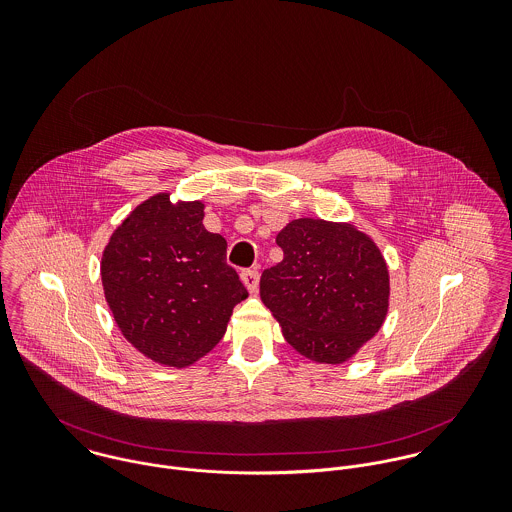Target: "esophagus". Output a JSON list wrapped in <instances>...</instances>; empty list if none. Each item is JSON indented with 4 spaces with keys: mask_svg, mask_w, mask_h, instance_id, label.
<instances>
[{
    "mask_svg": "<svg viewBox=\"0 0 512 512\" xmlns=\"http://www.w3.org/2000/svg\"><path fill=\"white\" fill-rule=\"evenodd\" d=\"M240 280L244 282V286H246L248 292L256 293L258 284H260V274H258V270H244V272L240 274Z\"/></svg>",
    "mask_w": 512,
    "mask_h": 512,
    "instance_id": "34e87169",
    "label": "esophagus"
}]
</instances>
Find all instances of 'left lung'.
<instances>
[{"label":"left lung","instance_id":"obj_1","mask_svg":"<svg viewBox=\"0 0 512 512\" xmlns=\"http://www.w3.org/2000/svg\"><path fill=\"white\" fill-rule=\"evenodd\" d=\"M284 260L260 278V297L293 349L321 365L351 361L380 331L390 274L376 242L353 222L290 220L276 236Z\"/></svg>","mask_w":512,"mask_h":512}]
</instances>
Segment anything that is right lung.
<instances>
[{
  "label": "right lung",
  "instance_id": "obj_1",
  "mask_svg": "<svg viewBox=\"0 0 512 512\" xmlns=\"http://www.w3.org/2000/svg\"><path fill=\"white\" fill-rule=\"evenodd\" d=\"M201 201L157 193L112 232L102 252L106 303L128 343L153 363L185 368L211 353L248 297L226 264V240L203 226Z\"/></svg>",
  "mask_w": 512,
  "mask_h": 512
}]
</instances>
